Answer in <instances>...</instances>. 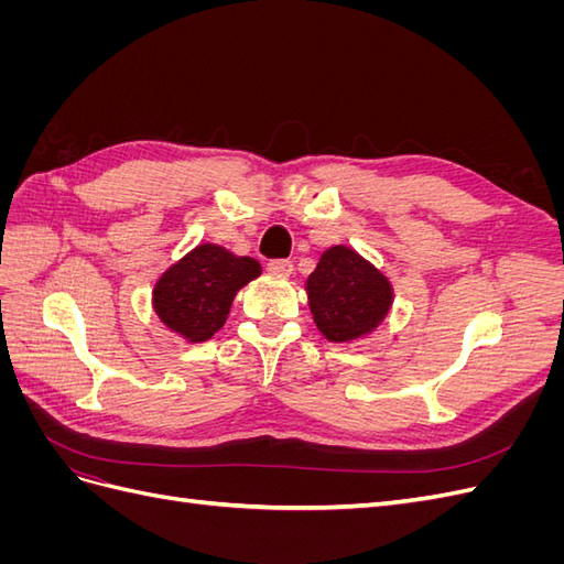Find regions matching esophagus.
Wrapping results in <instances>:
<instances>
[{
	"mask_svg": "<svg viewBox=\"0 0 564 564\" xmlns=\"http://www.w3.org/2000/svg\"><path fill=\"white\" fill-rule=\"evenodd\" d=\"M268 270L280 272V275H289V272L294 270V263L289 261V259H270L268 261Z\"/></svg>",
	"mask_w": 564,
	"mask_h": 564,
	"instance_id": "obj_1",
	"label": "esophagus"
}]
</instances>
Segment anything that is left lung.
<instances>
[{
  "label": "left lung",
  "instance_id": "8db88e82",
  "mask_svg": "<svg viewBox=\"0 0 564 564\" xmlns=\"http://www.w3.org/2000/svg\"><path fill=\"white\" fill-rule=\"evenodd\" d=\"M305 289L317 329L336 344L377 329L392 303L390 282L348 247L324 251Z\"/></svg>",
  "mask_w": 564,
  "mask_h": 564
}]
</instances>
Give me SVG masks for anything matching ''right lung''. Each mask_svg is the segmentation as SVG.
I'll use <instances>...</instances> for the list:
<instances>
[{
	"label": "right lung",
	"instance_id": "obj_1",
	"mask_svg": "<svg viewBox=\"0 0 564 564\" xmlns=\"http://www.w3.org/2000/svg\"><path fill=\"white\" fill-rule=\"evenodd\" d=\"M259 275L261 265L249 256L199 245L164 272L152 303L169 329L197 344L224 327L237 289Z\"/></svg>",
	"mask_w": 564,
	"mask_h": 564
}]
</instances>
